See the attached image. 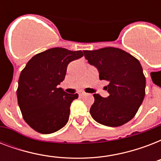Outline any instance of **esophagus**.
<instances>
[{
  "label": "esophagus",
  "instance_id": "obj_1",
  "mask_svg": "<svg viewBox=\"0 0 161 161\" xmlns=\"http://www.w3.org/2000/svg\"><path fill=\"white\" fill-rule=\"evenodd\" d=\"M78 94H79V96H84L86 95V93H84V92H79Z\"/></svg>",
  "mask_w": 161,
  "mask_h": 161
}]
</instances>
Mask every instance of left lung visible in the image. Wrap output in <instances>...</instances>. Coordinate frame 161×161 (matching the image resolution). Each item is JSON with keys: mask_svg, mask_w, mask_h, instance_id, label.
Instances as JSON below:
<instances>
[{"mask_svg": "<svg viewBox=\"0 0 161 161\" xmlns=\"http://www.w3.org/2000/svg\"><path fill=\"white\" fill-rule=\"evenodd\" d=\"M88 63L97 68L99 79L108 82L107 98L93 94V119L101 125L118 127L132 119L145 95V77L138 59L116 47L84 51Z\"/></svg>", "mask_w": 161, "mask_h": 161, "instance_id": "8db88e82", "label": "left lung"}]
</instances>
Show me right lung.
Listing matches in <instances>:
<instances>
[{"label": "right lung", "mask_w": 161, "mask_h": 161, "mask_svg": "<svg viewBox=\"0 0 161 161\" xmlns=\"http://www.w3.org/2000/svg\"><path fill=\"white\" fill-rule=\"evenodd\" d=\"M83 56L82 51L54 47L32 57L21 71L16 90L26 123L36 132L52 134L65 126L71 103L78 94L58 88L65 78L68 63Z\"/></svg>", "instance_id": "1"}]
</instances>
